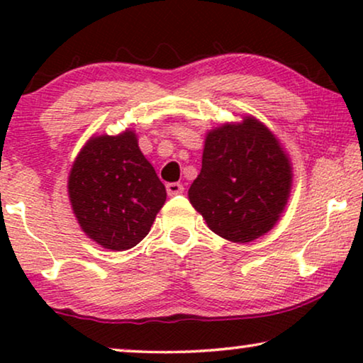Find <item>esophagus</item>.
I'll return each mask as SVG.
<instances>
[{
    "label": "esophagus",
    "instance_id": "obj_1",
    "mask_svg": "<svg viewBox=\"0 0 363 363\" xmlns=\"http://www.w3.org/2000/svg\"><path fill=\"white\" fill-rule=\"evenodd\" d=\"M167 191L170 196L180 195V193H183V185H180V183H168Z\"/></svg>",
    "mask_w": 363,
    "mask_h": 363
}]
</instances>
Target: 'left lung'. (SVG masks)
Segmentation results:
<instances>
[{
  "instance_id": "obj_1",
  "label": "left lung",
  "mask_w": 363,
  "mask_h": 363,
  "mask_svg": "<svg viewBox=\"0 0 363 363\" xmlns=\"http://www.w3.org/2000/svg\"><path fill=\"white\" fill-rule=\"evenodd\" d=\"M292 165L279 138L245 116L206 133L201 172L188 200L208 228L233 242L269 233L291 196Z\"/></svg>"
}]
</instances>
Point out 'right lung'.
<instances>
[{
  "label": "right lung",
  "instance_id": "obj_1",
  "mask_svg": "<svg viewBox=\"0 0 363 363\" xmlns=\"http://www.w3.org/2000/svg\"><path fill=\"white\" fill-rule=\"evenodd\" d=\"M67 193L86 236L111 251L137 246L167 200L130 128L89 138L69 172Z\"/></svg>",
  "mask_w": 363,
  "mask_h": 363
}]
</instances>
